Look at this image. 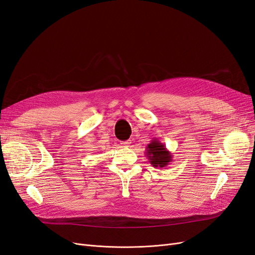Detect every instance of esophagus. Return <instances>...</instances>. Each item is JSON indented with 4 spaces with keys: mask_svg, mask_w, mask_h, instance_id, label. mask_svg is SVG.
I'll return each mask as SVG.
<instances>
[{
    "mask_svg": "<svg viewBox=\"0 0 255 255\" xmlns=\"http://www.w3.org/2000/svg\"><path fill=\"white\" fill-rule=\"evenodd\" d=\"M130 142H131V140H129V139H128V140H125V142H122V145L124 146V147H127V146H129V145L131 144Z\"/></svg>",
    "mask_w": 255,
    "mask_h": 255,
    "instance_id": "esophagus-1",
    "label": "esophagus"
}]
</instances>
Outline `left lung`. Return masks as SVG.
Returning a JSON list of instances; mask_svg holds the SVG:
<instances>
[{"mask_svg": "<svg viewBox=\"0 0 255 255\" xmlns=\"http://www.w3.org/2000/svg\"><path fill=\"white\" fill-rule=\"evenodd\" d=\"M146 155L149 163L155 168L162 169L173 161L172 153L157 138H152L151 142L148 144L146 147Z\"/></svg>", "mask_w": 255, "mask_h": 255, "instance_id": "left-lung-1", "label": "left lung"}]
</instances>
